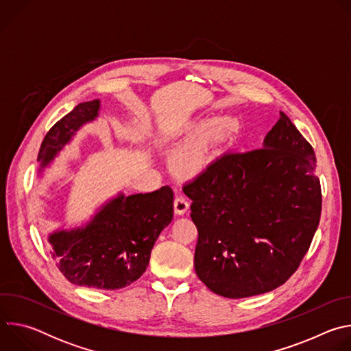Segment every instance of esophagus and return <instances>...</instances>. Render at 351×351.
<instances>
[{
  "label": "esophagus",
  "mask_w": 351,
  "mask_h": 351,
  "mask_svg": "<svg viewBox=\"0 0 351 351\" xmlns=\"http://www.w3.org/2000/svg\"><path fill=\"white\" fill-rule=\"evenodd\" d=\"M189 207H190V204H189V199H187V197H186V195H183V194L176 195L175 202H173V210H175V214H178V215H183V214H186V213H187Z\"/></svg>",
  "instance_id": "obj_1"
}]
</instances>
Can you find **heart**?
Instances as JSON below:
<instances>
[{
    "label": "heart",
    "mask_w": 351,
    "mask_h": 351,
    "mask_svg": "<svg viewBox=\"0 0 351 351\" xmlns=\"http://www.w3.org/2000/svg\"><path fill=\"white\" fill-rule=\"evenodd\" d=\"M237 121L234 118H222L214 122L207 132L194 140L193 143L187 144L184 148L180 149L176 158V168L182 175L194 176L202 172L208 160H207V144L211 140H226L237 132Z\"/></svg>",
    "instance_id": "1"
}]
</instances>
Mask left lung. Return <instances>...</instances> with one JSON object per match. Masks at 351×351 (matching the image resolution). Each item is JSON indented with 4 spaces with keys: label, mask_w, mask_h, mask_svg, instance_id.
I'll return each mask as SVG.
<instances>
[{
    "label": "left lung",
    "mask_w": 351,
    "mask_h": 351,
    "mask_svg": "<svg viewBox=\"0 0 351 351\" xmlns=\"http://www.w3.org/2000/svg\"><path fill=\"white\" fill-rule=\"evenodd\" d=\"M311 144L280 112L263 148L226 153L183 186L198 230L195 274L228 298L283 285L308 252L322 194Z\"/></svg>",
    "instance_id": "obj_1"
}]
</instances>
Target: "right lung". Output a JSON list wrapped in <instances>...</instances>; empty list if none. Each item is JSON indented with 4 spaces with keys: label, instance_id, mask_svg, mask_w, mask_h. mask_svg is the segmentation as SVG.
<instances>
[{
    "label": "right lung",
    "instance_id": "obj_1",
    "mask_svg": "<svg viewBox=\"0 0 351 351\" xmlns=\"http://www.w3.org/2000/svg\"><path fill=\"white\" fill-rule=\"evenodd\" d=\"M101 101L80 103L45 134L37 161L38 176L86 123L98 118ZM173 218V191L164 186L153 193L110 198L90 221L73 229L48 234L53 258L73 285L117 290L137 280L147 269L149 254Z\"/></svg>",
    "mask_w": 351,
    "mask_h": 351
}]
</instances>
